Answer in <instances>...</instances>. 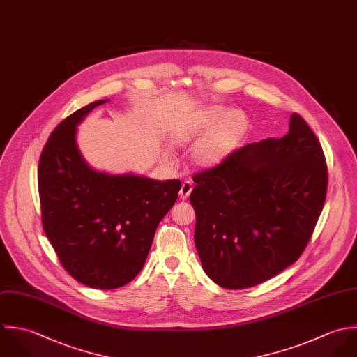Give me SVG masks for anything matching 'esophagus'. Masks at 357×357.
I'll use <instances>...</instances> for the list:
<instances>
[{"mask_svg": "<svg viewBox=\"0 0 357 357\" xmlns=\"http://www.w3.org/2000/svg\"><path fill=\"white\" fill-rule=\"evenodd\" d=\"M192 190H193V183H192L190 181H185V182L182 183V188H181V192H179L181 199H182V200H186V199L190 196Z\"/></svg>", "mask_w": 357, "mask_h": 357, "instance_id": "34e87169", "label": "esophagus"}]
</instances>
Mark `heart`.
Returning a JSON list of instances; mask_svg holds the SVG:
<instances>
[{
	"instance_id": "obj_1",
	"label": "heart",
	"mask_w": 357,
	"mask_h": 357,
	"mask_svg": "<svg viewBox=\"0 0 357 357\" xmlns=\"http://www.w3.org/2000/svg\"><path fill=\"white\" fill-rule=\"evenodd\" d=\"M248 130V120L240 110L214 107L181 134L182 142H193L203 138L193 149V160L197 165L211 168L226 160L243 141Z\"/></svg>"
}]
</instances>
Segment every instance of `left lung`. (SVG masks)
<instances>
[{
	"mask_svg": "<svg viewBox=\"0 0 357 357\" xmlns=\"http://www.w3.org/2000/svg\"><path fill=\"white\" fill-rule=\"evenodd\" d=\"M193 182L203 269L216 284L241 289L301 257L324 207L328 171L317 137L292 113L283 138L243 146Z\"/></svg>",
	"mask_w": 357,
	"mask_h": 357,
	"instance_id": "obj_1",
	"label": "left lung"
}]
</instances>
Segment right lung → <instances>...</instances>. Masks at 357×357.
<instances>
[{"instance_id":"add662e5","label":"right lung","mask_w":357,"mask_h":357,"mask_svg":"<svg viewBox=\"0 0 357 357\" xmlns=\"http://www.w3.org/2000/svg\"><path fill=\"white\" fill-rule=\"evenodd\" d=\"M58 124L38 164L44 231L63 269L98 289L128 284L142 271L160 220L172 208L179 179L154 181L91 169L75 144V127L96 106Z\"/></svg>"}]
</instances>
